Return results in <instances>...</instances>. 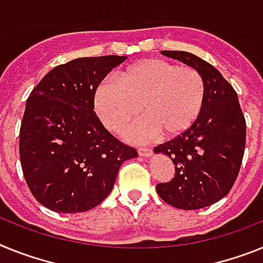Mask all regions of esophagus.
Returning <instances> with one entry per match:
<instances>
[{
	"mask_svg": "<svg viewBox=\"0 0 263 263\" xmlns=\"http://www.w3.org/2000/svg\"><path fill=\"white\" fill-rule=\"evenodd\" d=\"M138 154H140V157H150L153 154V150L149 149V147H140Z\"/></svg>",
	"mask_w": 263,
	"mask_h": 263,
	"instance_id": "esophagus-1",
	"label": "esophagus"
}]
</instances>
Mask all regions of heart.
I'll use <instances>...</instances> for the list:
<instances>
[{
  "mask_svg": "<svg viewBox=\"0 0 263 263\" xmlns=\"http://www.w3.org/2000/svg\"><path fill=\"white\" fill-rule=\"evenodd\" d=\"M203 101L205 82L194 67L156 58L127 67L117 80H104L94 96L98 117L114 133L142 107L146 116L125 133L134 142H146L162 132L169 137L183 133L199 117Z\"/></svg>",
  "mask_w": 263,
  "mask_h": 263,
  "instance_id": "b5f03b06",
  "label": "heart"
}]
</instances>
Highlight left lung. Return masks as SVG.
<instances>
[{"label": "left lung", "instance_id": "1", "mask_svg": "<svg viewBox=\"0 0 263 263\" xmlns=\"http://www.w3.org/2000/svg\"><path fill=\"white\" fill-rule=\"evenodd\" d=\"M194 67L205 82L201 114L179 136L154 147L174 163V177L158 183V196L169 205L196 210L218 202L238 177L246 143V121L238 96L213 65L189 51L163 50Z\"/></svg>", "mask_w": 263, "mask_h": 263}]
</instances>
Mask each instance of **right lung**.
Here are the masks:
<instances>
[{
	"instance_id": "obj_1",
	"label": "right lung",
	"mask_w": 263,
	"mask_h": 263,
	"mask_svg": "<svg viewBox=\"0 0 263 263\" xmlns=\"http://www.w3.org/2000/svg\"><path fill=\"white\" fill-rule=\"evenodd\" d=\"M125 55L58 65L31 90L20 129V159L31 194L57 213L96 208L137 150L110 134L94 111L98 85Z\"/></svg>"
}]
</instances>
